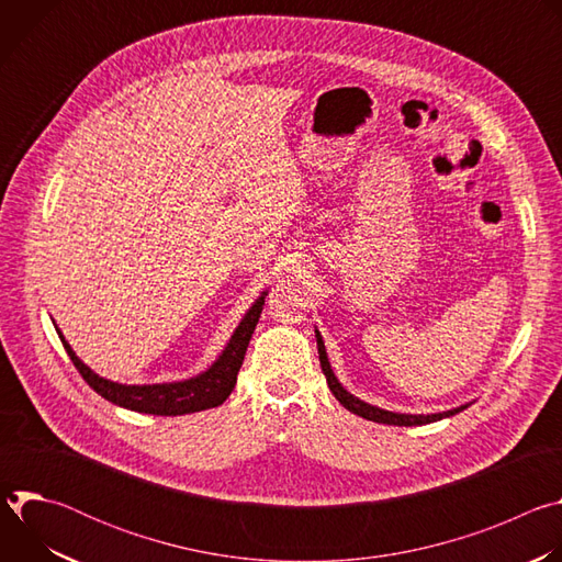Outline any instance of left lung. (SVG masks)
<instances>
[{
  "label": "left lung",
  "mask_w": 562,
  "mask_h": 562,
  "mask_svg": "<svg viewBox=\"0 0 562 562\" xmlns=\"http://www.w3.org/2000/svg\"><path fill=\"white\" fill-rule=\"evenodd\" d=\"M315 338H317L319 367H323V373L327 375V382H329L331 393L340 400V405H342L345 409H349L351 414H356V416H360V418H367V420H373V423H382V425H395V427H416V425H429V423H436V420L456 416L458 412H462V409L469 407V405H462V407H456V409H449V412H442V414L412 416V414H393V412H384V409H380V407L367 405L364 400H358L356 395H351V393L338 382V378H336L334 371H331V364H329V358H327V351H325L323 336H319V334L315 331Z\"/></svg>",
  "instance_id": "8db88e82"
}]
</instances>
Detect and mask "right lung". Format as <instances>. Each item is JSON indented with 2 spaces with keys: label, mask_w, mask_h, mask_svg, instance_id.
<instances>
[{
  "label": "right lung",
  "mask_w": 562,
  "mask_h": 562,
  "mask_svg": "<svg viewBox=\"0 0 562 562\" xmlns=\"http://www.w3.org/2000/svg\"><path fill=\"white\" fill-rule=\"evenodd\" d=\"M265 295L262 293L256 304L247 311L243 317V323L237 325L235 334L231 336L228 345L224 347L222 356L213 362L211 369L204 373L182 380V382H167V384H117L106 378H100L93 373L82 360L75 356L70 345L64 340V336L57 329V336L72 360L75 369L79 371L87 380V384L98 391L102 397H106L109 403L137 412V414H153V416H184V414H195L204 412L211 407L222 405L224 400L231 395L235 382H237V371L243 367L249 340L256 331V325L260 319L262 306H265Z\"/></svg>",
  "instance_id": "obj_1"
}]
</instances>
